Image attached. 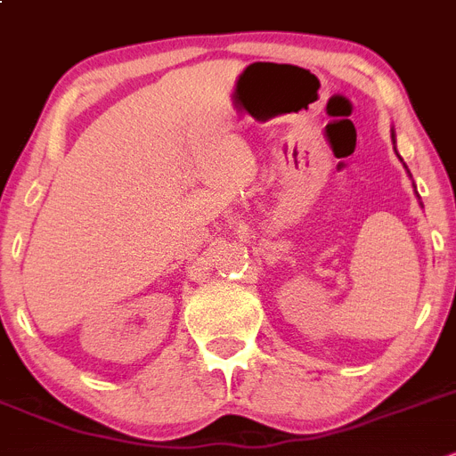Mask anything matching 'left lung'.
Returning a JSON list of instances; mask_svg holds the SVG:
<instances>
[{
    "label": "left lung",
    "instance_id": "1",
    "mask_svg": "<svg viewBox=\"0 0 456 456\" xmlns=\"http://www.w3.org/2000/svg\"><path fill=\"white\" fill-rule=\"evenodd\" d=\"M391 140H394V144H395V133L394 131H391ZM394 149H395V146H394ZM395 153H398V151H395ZM400 160H403V158H400ZM403 165H404V162H403ZM404 169H407V165H404ZM407 174H409V169H407ZM413 187H416V185H413ZM416 196H419V191H416Z\"/></svg>",
    "mask_w": 456,
    "mask_h": 456
}]
</instances>
